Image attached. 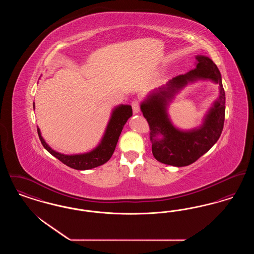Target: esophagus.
Returning a JSON list of instances; mask_svg holds the SVG:
<instances>
[{"label": "esophagus", "instance_id": "34e87169", "mask_svg": "<svg viewBox=\"0 0 254 254\" xmlns=\"http://www.w3.org/2000/svg\"><path fill=\"white\" fill-rule=\"evenodd\" d=\"M131 107H132L133 113L134 114H137L140 112V105H139V102L137 100H134L132 103H131Z\"/></svg>", "mask_w": 254, "mask_h": 254}]
</instances>
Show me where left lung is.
Instances as JSON below:
<instances>
[{
	"label": "left lung",
	"instance_id": "1",
	"mask_svg": "<svg viewBox=\"0 0 254 254\" xmlns=\"http://www.w3.org/2000/svg\"><path fill=\"white\" fill-rule=\"evenodd\" d=\"M196 67L155 88L141 104L143 115L149 125L152 153L166 165L186 167L207 152L221 136L225 122V90L217 65L206 56H196ZM198 79H210L219 85V98L206 116L203 125L190 131L175 128L169 119L167 106L183 87Z\"/></svg>",
	"mask_w": 254,
	"mask_h": 254
}]
</instances>
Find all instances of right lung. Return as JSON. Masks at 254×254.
<instances>
[{"mask_svg": "<svg viewBox=\"0 0 254 254\" xmlns=\"http://www.w3.org/2000/svg\"><path fill=\"white\" fill-rule=\"evenodd\" d=\"M131 116V106L120 105L114 108L112 110L111 117L109 119L105 134L101 140V143L91 151L82 154L65 155L53 150L42 137L39 127L37 128V131L42 145H44V147L51 155L57 158L62 163H64V165L71 169L85 170L102 166L109 161L115 150L119 136L121 134L125 124Z\"/></svg>", "mask_w": 254, "mask_h": 254, "instance_id": "1", "label": "right lung"}]
</instances>
